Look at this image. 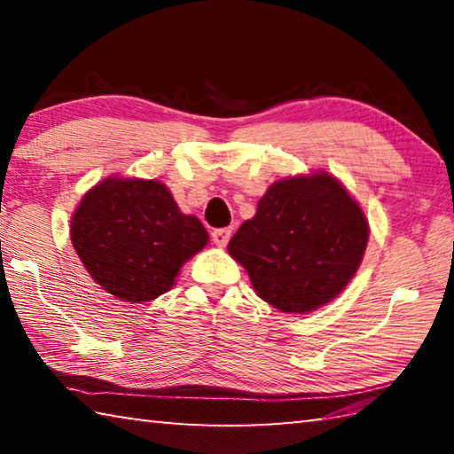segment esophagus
<instances>
[{
  "label": "esophagus",
  "mask_w": 454,
  "mask_h": 454,
  "mask_svg": "<svg viewBox=\"0 0 454 454\" xmlns=\"http://www.w3.org/2000/svg\"><path fill=\"white\" fill-rule=\"evenodd\" d=\"M230 238H232V228H220L212 232V242L216 246H226L230 242Z\"/></svg>",
  "instance_id": "esophagus-1"
}]
</instances>
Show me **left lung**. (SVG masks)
<instances>
[{
  "label": "left lung",
  "mask_w": 454,
  "mask_h": 454,
  "mask_svg": "<svg viewBox=\"0 0 454 454\" xmlns=\"http://www.w3.org/2000/svg\"><path fill=\"white\" fill-rule=\"evenodd\" d=\"M368 222L328 174L272 184L228 242L258 296L282 312H310L342 292L358 270Z\"/></svg>",
  "instance_id": "1"
}]
</instances>
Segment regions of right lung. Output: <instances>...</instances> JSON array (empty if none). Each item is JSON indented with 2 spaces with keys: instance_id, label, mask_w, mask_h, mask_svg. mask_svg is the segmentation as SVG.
<instances>
[{
  "instance_id": "obj_1",
  "label": "right lung",
  "mask_w": 454,
  "mask_h": 454,
  "mask_svg": "<svg viewBox=\"0 0 454 454\" xmlns=\"http://www.w3.org/2000/svg\"><path fill=\"white\" fill-rule=\"evenodd\" d=\"M206 242L202 222L182 214L156 180L99 182L72 218V244L91 278L134 304L170 290L180 266Z\"/></svg>"
}]
</instances>
